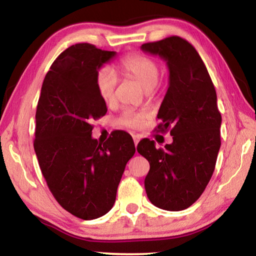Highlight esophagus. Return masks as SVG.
Wrapping results in <instances>:
<instances>
[{
	"mask_svg": "<svg viewBox=\"0 0 256 256\" xmlns=\"http://www.w3.org/2000/svg\"><path fill=\"white\" fill-rule=\"evenodd\" d=\"M141 140V136H138V134H136V136H133V141H134V144H136V146H138V142H140Z\"/></svg>",
	"mask_w": 256,
	"mask_h": 256,
	"instance_id": "34e87169",
	"label": "esophagus"
}]
</instances>
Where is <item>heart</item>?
<instances>
[{"instance_id": "obj_1", "label": "heart", "mask_w": 256, "mask_h": 256, "mask_svg": "<svg viewBox=\"0 0 256 256\" xmlns=\"http://www.w3.org/2000/svg\"><path fill=\"white\" fill-rule=\"evenodd\" d=\"M122 68L128 76L136 79L146 92L152 90L159 79V66L146 56L128 55L122 60ZM118 84V76L110 66H104L98 71L96 76V86L104 102L110 105L116 99V88ZM146 114L126 110L120 116L118 124L128 128H138L144 122Z\"/></svg>"}]
</instances>
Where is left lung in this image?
<instances>
[{
    "mask_svg": "<svg viewBox=\"0 0 256 256\" xmlns=\"http://www.w3.org/2000/svg\"><path fill=\"white\" fill-rule=\"evenodd\" d=\"M141 50L166 62L170 80L157 118L162 122L159 131L170 128L172 136L164 148L149 138L138 144L150 164L146 192L154 206L180 211L201 196L214 174L222 144L216 89L200 55L183 38L146 42Z\"/></svg>",
    "mask_w": 256,
    "mask_h": 256,
    "instance_id": "left-lung-1",
    "label": "left lung"
}]
</instances>
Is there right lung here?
I'll return each instance as SVG.
<instances>
[{
  "label": "right lung",
  "mask_w": 256,
  "mask_h": 256,
  "mask_svg": "<svg viewBox=\"0 0 256 256\" xmlns=\"http://www.w3.org/2000/svg\"><path fill=\"white\" fill-rule=\"evenodd\" d=\"M116 54L86 42L68 47L47 72L37 105L34 148L40 170L56 201L84 220L112 209L125 166L136 154L124 131L112 132L104 144L92 136V123L107 112L97 73Z\"/></svg>",
  "instance_id": "obj_1"
}]
</instances>
